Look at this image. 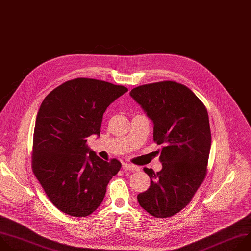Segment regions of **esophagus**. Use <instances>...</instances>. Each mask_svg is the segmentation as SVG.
I'll return each instance as SVG.
<instances>
[{"label": "esophagus", "instance_id": "obj_1", "mask_svg": "<svg viewBox=\"0 0 251 251\" xmlns=\"http://www.w3.org/2000/svg\"><path fill=\"white\" fill-rule=\"evenodd\" d=\"M123 168L125 170H129V171H138L139 168L137 166L131 165V164H127V163H123Z\"/></svg>", "mask_w": 251, "mask_h": 251}]
</instances>
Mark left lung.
Instances as JSON below:
<instances>
[{
    "mask_svg": "<svg viewBox=\"0 0 251 251\" xmlns=\"http://www.w3.org/2000/svg\"><path fill=\"white\" fill-rule=\"evenodd\" d=\"M130 97L153 123V139L163 144L162 169L143 168L147 191L137 195L140 207L155 218L179 213L206 177L211 129L206 107L186 86L164 81L132 89Z\"/></svg>",
    "mask_w": 251,
    "mask_h": 251,
    "instance_id": "1",
    "label": "left lung"
}]
</instances>
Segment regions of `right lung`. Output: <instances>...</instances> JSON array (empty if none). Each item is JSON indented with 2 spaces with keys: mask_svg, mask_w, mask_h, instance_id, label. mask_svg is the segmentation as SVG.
<instances>
[{
  "mask_svg": "<svg viewBox=\"0 0 251 251\" xmlns=\"http://www.w3.org/2000/svg\"><path fill=\"white\" fill-rule=\"evenodd\" d=\"M127 92L124 86L77 78L50 92L38 110L32 170L51 203L72 217H87L103 202L121 162L97 156L87 145L100 136L103 115Z\"/></svg>",
  "mask_w": 251,
  "mask_h": 251,
  "instance_id": "1",
  "label": "right lung"
}]
</instances>
